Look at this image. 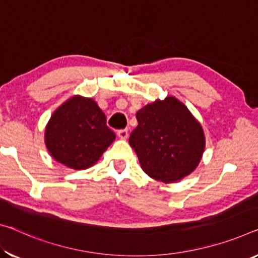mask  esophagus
Listing matches in <instances>:
<instances>
[{
    "instance_id": "34e87169",
    "label": "esophagus",
    "mask_w": 258,
    "mask_h": 258,
    "mask_svg": "<svg viewBox=\"0 0 258 258\" xmlns=\"http://www.w3.org/2000/svg\"><path fill=\"white\" fill-rule=\"evenodd\" d=\"M117 136L120 137L121 140H126V138H128V136H129L128 129H121V130H118V132H117Z\"/></svg>"
}]
</instances>
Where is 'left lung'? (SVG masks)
Instances as JSON below:
<instances>
[{"label":"left lung","mask_w":258,"mask_h":258,"mask_svg":"<svg viewBox=\"0 0 258 258\" xmlns=\"http://www.w3.org/2000/svg\"><path fill=\"white\" fill-rule=\"evenodd\" d=\"M136 118L129 144L150 177L170 183L194 172L203 156L205 136L187 106L169 96L143 107Z\"/></svg>","instance_id":"8db88e82"}]
</instances>
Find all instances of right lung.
I'll use <instances>...</instances> for the list:
<instances>
[{
  "mask_svg": "<svg viewBox=\"0 0 258 258\" xmlns=\"http://www.w3.org/2000/svg\"><path fill=\"white\" fill-rule=\"evenodd\" d=\"M115 140L106 124V116L91 98H70L50 116L45 130V143L50 156L73 169H85L96 164Z\"/></svg>",
  "mask_w": 258,
  "mask_h": 258,
  "instance_id": "right-lung-1",
  "label": "right lung"
}]
</instances>
